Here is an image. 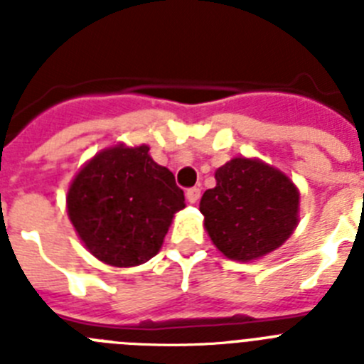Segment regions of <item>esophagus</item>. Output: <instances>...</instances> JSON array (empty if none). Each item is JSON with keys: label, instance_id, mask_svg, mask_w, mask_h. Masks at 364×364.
<instances>
[{"label": "esophagus", "instance_id": "obj_1", "mask_svg": "<svg viewBox=\"0 0 364 364\" xmlns=\"http://www.w3.org/2000/svg\"><path fill=\"white\" fill-rule=\"evenodd\" d=\"M186 198H188L189 204H197L200 200V188H191L186 191Z\"/></svg>", "mask_w": 364, "mask_h": 364}]
</instances>
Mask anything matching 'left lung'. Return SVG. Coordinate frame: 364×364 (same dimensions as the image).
<instances>
[{"label":"left lung","instance_id":"obj_1","mask_svg":"<svg viewBox=\"0 0 364 364\" xmlns=\"http://www.w3.org/2000/svg\"><path fill=\"white\" fill-rule=\"evenodd\" d=\"M200 213L226 259L252 262L281 247L299 224L301 193L290 176L259 159L235 156L215 171Z\"/></svg>","mask_w":364,"mask_h":364}]
</instances>
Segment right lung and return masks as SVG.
Listing matches in <instances>:
<instances>
[{"instance_id": "add662e5", "label": "right lung", "mask_w": 364, "mask_h": 364, "mask_svg": "<svg viewBox=\"0 0 364 364\" xmlns=\"http://www.w3.org/2000/svg\"><path fill=\"white\" fill-rule=\"evenodd\" d=\"M184 191L149 146L114 144L87 160L67 189V215L87 252L114 268H133L162 247Z\"/></svg>"}]
</instances>
